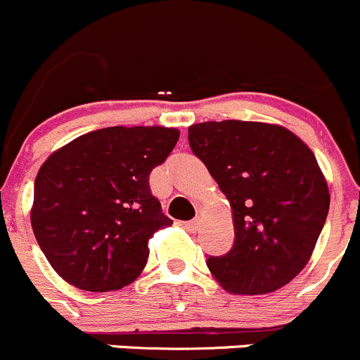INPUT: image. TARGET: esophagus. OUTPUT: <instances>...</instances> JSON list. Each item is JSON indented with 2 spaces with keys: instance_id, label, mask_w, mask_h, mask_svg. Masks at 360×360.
<instances>
[{
  "instance_id": "34e87169",
  "label": "esophagus",
  "mask_w": 360,
  "mask_h": 360,
  "mask_svg": "<svg viewBox=\"0 0 360 360\" xmlns=\"http://www.w3.org/2000/svg\"><path fill=\"white\" fill-rule=\"evenodd\" d=\"M181 226H184L187 231H191V233H195L199 227V219H192V220H187V222H181Z\"/></svg>"
}]
</instances>
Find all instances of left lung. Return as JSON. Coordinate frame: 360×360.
I'll return each mask as SVG.
<instances>
[{
    "label": "left lung",
    "mask_w": 360,
    "mask_h": 360,
    "mask_svg": "<svg viewBox=\"0 0 360 360\" xmlns=\"http://www.w3.org/2000/svg\"><path fill=\"white\" fill-rule=\"evenodd\" d=\"M188 145L227 195L234 243L206 259L233 294H268L311 257L329 212V188L313 152L282 126L245 120L188 127Z\"/></svg>",
    "instance_id": "8db88e82"
}]
</instances>
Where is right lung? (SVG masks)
Returning <instances> with one entry per match:
<instances>
[{
  "instance_id": "right-lung-1",
  "label": "right lung",
  "mask_w": 360,
  "mask_h": 360,
  "mask_svg": "<svg viewBox=\"0 0 360 360\" xmlns=\"http://www.w3.org/2000/svg\"><path fill=\"white\" fill-rule=\"evenodd\" d=\"M179 136V129L161 126L105 127L44 162L31 226L60 278L89 292H108L140 275L148 240L173 224L152 195L148 176Z\"/></svg>"
}]
</instances>
